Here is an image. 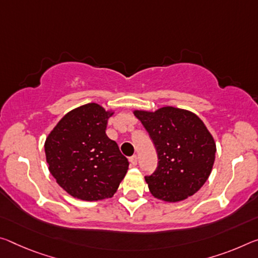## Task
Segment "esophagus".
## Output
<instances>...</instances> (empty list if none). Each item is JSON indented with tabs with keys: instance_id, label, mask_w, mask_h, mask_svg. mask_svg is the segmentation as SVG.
I'll return each instance as SVG.
<instances>
[{
	"instance_id": "obj_1",
	"label": "esophagus",
	"mask_w": 258,
	"mask_h": 258,
	"mask_svg": "<svg viewBox=\"0 0 258 258\" xmlns=\"http://www.w3.org/2000/svg\"><path fill=\"white\" fill-rule=\"evenodd\" d=\"M130 163L132 166H136L138 164V156L137 155H133L132 157H130Z\"/></svg>"
}]
</instances>
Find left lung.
<instances>
[{
    "mask_svg": "<svg viewBox=\"0 0 258 258\" xmlns=\"http://www.w3.org/2000/svg\"><path fill=\"white\" fill-rule=\"evenodd\" d=\"M157 151L155 172L146 175L150 193L166 202H179L195 194L211 173L216 144L204 122L188 110L163 107L134 111Z\"/></svg>",
    "mask_w": 258,
    "mask_h": 258,
    "instance_id": "left-lung-1",
    "label": "left lung"
}]
</instances>
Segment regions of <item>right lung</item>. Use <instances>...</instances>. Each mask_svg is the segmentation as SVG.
<instances>
[{"label": "right lung", "instance_id": "add662e5", "mask_svg": "<svg viewBox=\"0 0 258 258\" xmlns=\"http://www.w3.org/2000/svg\"><path fill=\"white\" fill-rule=\"evenodd\" d=\"M112 114L97 103L81 105L65 114L46 139L48 169L73 198H112L127 172V158L105 134Z\"/></svg>", "mask_w": 258, "mask_h": 258}]
</instances>
